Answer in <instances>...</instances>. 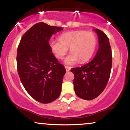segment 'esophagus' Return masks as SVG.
Listing matches in <instances>:
<instances>
[{"label": "esophagus", "instance_id": "34e87169", "mask_svg": "<svg viewBox=\"0 0 130 130\" xmlns=\"http://www.w3.org/2000/svg\"><path fill=\"white\" fill-rule=\"evenodd\" d=\"M65 69H66V71H70V69H71V67H67V66H65Z\"/></svg>", "mask_w": 130, "mask_h": 130}]
</instances>
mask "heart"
<instances>
[{
  "label": "heart",
  "instance_id": "obj_1",
  "mask_svg": "<svg viewBox=\"0 0 130 130\" xmlns=\"http://www.w3.org/2000/svg\"><path fill=\"white\" fill-rule=\"evenodd\" d=\"M50 47L57 59H62L68 48L71 54L65 59L69 65L87 62L93 56L96 46V37L92 32L76 30L66 32L60 35L59 40H52Z\"/></svg>",
  "mask_w": 130,
  "mask_h": 130
}]
</instances>
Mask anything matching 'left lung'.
<instances>
[{
    "mask_svg": "<svg viewBox=\"0 0 130 130\" xmlns=\"http://www.w3.org/2000/svg\"><path fill=\"white\" fill-rule=\"evenodd\" d=\"M98 37L99 48L90 62L71 69L73 73L74 89L77 96L91 100L104 90L109 79L112 68V51L108 37L100 29H94Z\"/></svg>",
    "mask_w": 130,
    "mask_h": 130,
    "instance_id": "obj_1",
    "label": "left lung"
}]
</instances>
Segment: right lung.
<instances>
[{
    "label": "right lung",
    "instance_id": "right-lung-1",
    "mask_svg": "<svg viewBox=\"0 0 130 130\" xmlns=\"http://www.w3.org/2000/svg\"><path fill=\"white\" fill-rule=\"evenodd\" d=\"M63 29L38 22L22 37L18 47V72L24 87L35 100L49 103L60 95L66 73L52 53L50 40Z\"/></svg>",
    "mask_w": 130,
    "mask_h": 130
}]
</instances>
